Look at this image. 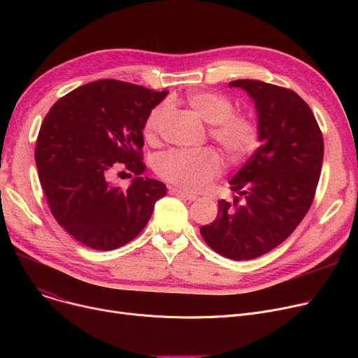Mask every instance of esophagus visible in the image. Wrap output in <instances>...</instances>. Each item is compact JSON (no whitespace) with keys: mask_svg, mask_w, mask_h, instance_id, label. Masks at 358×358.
<instances>
[{"mask_svg":"<svg viewBox=\"0 0 358 358\" xmlns=\"http://www.w3.org/2000/svg\"><path fill=\"white\" fill-rule=\"evenodd\" d=\"M169 194L177 196V197L184 199V200H189V201H194V200H197V196H194V194H189V193H185V192H182V190H178V189H171V190H169Z\"/></svg>","mask_w":358,"mask_h":358,"instance_id":"1","label":"esophagus"}]
</instances>
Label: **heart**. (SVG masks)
Returning <instances> with one entry per match:
<instances>
[{
	"mask_svg": "<svg viewBox=\"0 0 358 358\" xmlns=\"http://www.w3.org/2000/svg\"><path fill=\"white\" fill-rule=\"evenodd\" d=\"M185 104L209 123V135L232 161L250 157L259 142V127L247 113L234 111L229 97L213 91H190ZM171 117L169 104H159L146 117L143 135L149 143H157ZM158 174L187 193H200L222 171V159L210 149L200 152H169L159 158Z\"/></svg>",
	"mask_w": 358,
	"mask_h": 358,
	"instance_id": "obj_1",
	"label": "heart"
}]
</instances>
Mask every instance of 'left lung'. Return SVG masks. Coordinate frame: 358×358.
<instances>
[{
    "instance_id": "8db88e82",
    "label": "left lung",
    "mask_w": 358,
    "mask_h": 358,
    "mask_svg": "<svg viewBox=\"0 0 358 358\" xmlns=\"http://www.w3.org/2000/svg\"><path fill=\"white\" fill-rule=\"evenodd\" d=\"M255 103L261 146L229 181L238 203L219 200L216 219L200 228L217 254L241 261L274 250L302 222L324 161L322 131L306 101L290 88L235 80Z\"/></svg>"
}]
</instances>
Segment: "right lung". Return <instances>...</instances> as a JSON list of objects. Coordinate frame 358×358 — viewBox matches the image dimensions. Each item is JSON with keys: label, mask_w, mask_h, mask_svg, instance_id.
Returning <instances> with one entry per match:
<instances>
[{"label": "right lung", "mask_w": 358, "mask_h": 358, "mask_svg": "<svg viewBox=\"0 0 358 358\" xmlns=\"http://www.w3.org/2000/svg\"><path fill=\"white\" fill-rule=\"evenodd\" d=\"M166 91L99 80L56 101L37 136L34 159L53 217L85 247L126 245L166 194L164 182L141 177L146 117ZM123 166L137 177L126 191L109 182Z\"/></svg>", "instance_id": "obj_1"}]
</instances>
